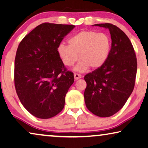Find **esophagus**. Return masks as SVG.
<instances>
[{
	"mask_svg": "<svg viewBox=\"0 0 148 148\" xmlns=\"http://www.w3.org/2000/svg\"><path fill=\"white\" fill-rule=\"evenodd\" d=\"M74 79H75V80H78V79H80V78H82L81 75L79 74H77V73H75V74H74Z\"/></svg>",
	"mask_w": 148,
	"mask_h": 148,
	"instance_id": "esophagus-1",
	"label": "esophagus"
}]
</instances>
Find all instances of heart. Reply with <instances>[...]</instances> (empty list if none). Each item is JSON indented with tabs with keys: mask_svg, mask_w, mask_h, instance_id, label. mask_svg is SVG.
Masks as SVG:
<instances>
[{
	"mask_svg": "<svg viewBox=\"0 0 148 148\" xmlns=\"http://www.w3.org/2000/svg\"><path fill=\"white\" fill-rule=\"evenodd\" d=\"M68 45L60 44L58 54L66 66H73L80 59L75 70L83 72L90 67L98 69L108 58L111 50V39L106 33L94 30H82L68 40Z\"/></svg>",
	"mask_w": 148,
	"mask_h": 148,
	"instance_id": "b5f03b06",
	"label": "heart"
}]
</instances>
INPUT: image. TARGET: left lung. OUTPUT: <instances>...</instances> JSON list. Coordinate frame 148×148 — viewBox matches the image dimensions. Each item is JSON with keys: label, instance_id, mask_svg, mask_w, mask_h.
Wrapping results in <instances>:
<instances>
[{"label": "left lung", "instance_id": "8db88e82", "mask_svg": "<svg viewBox=\"0 0 148 148\" xmlns=\"http://www.w3.org/2000/svg\"><path fill=\"white\" fill-rule=\"evenodd\" d=\"M94 25L109 29L112 46L104 64L84 76L87 84L84 100L94 115L110 117L122 108L133 92L137 58L130 40L122 30L110 23Z\"/></svg>", "mask_w": 148, "mask_h": 148}]
</instances>
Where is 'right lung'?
Masks as SVG:
<instances>
[{
	"mask_svg": "<svg viewBox=\"0 0 148 148\" xmlns=\"http://www.w3.org/2000/svg\"><path fill=\"white\" fill-rule=\"evenodd\" d=\"M74 25L45 23L25 36L17 48L14 85L23 106L35 117L48 119L64 107L65 96L74 83L58 54V46Z\"/></svg>",
	"mask_w": 148,
	"mask_h": 148,
	"instance_id": "1",
	"label": "right lung"
}]
</instances>
